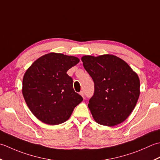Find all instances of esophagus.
<instances>
[{"instance_id":"34e87169","label":"esophagus","mask_w":160,"mask_h":160,"mask_svg":"<svg viewBox=\"0 0 160 160\" xmlns=\"http://www.w3.org/2000/svg\"><path fill=\"white\" fill-rule=\"evenodd\" d=\"M79 94H81V96H82L83 97H84V92H83V91H82V90H81V92H79Z\"/></svg>"}]
</instances>
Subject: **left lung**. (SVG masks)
Instances as JSON below:
<instances>
[{
  "instance_id": "left-lung-1",
  "label": "left lung",
  "mask_w": 160,
  "mask_h": 160,
  "mask_svg": "<svg viewBox=\"0 0 160 160\" xmlns=\"http://www.w3.org/2000/svg\"><path fill=\"white\" fill-rule=\"evenodd\" d=\"M81 61L94 83L88 108L95 122L113 126L125 121L139 99L138 74L122 58L111 54L83 56Z\"/></svg>"
}]
</instances>
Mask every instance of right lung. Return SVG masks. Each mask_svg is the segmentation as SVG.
<instances>
[{"instance_id":"add662e5","label":"right lung","mask_w":160,"mask_h":160,"mask_svg":"<svg viewBox=\"0 0 160 160\" xmlns=\"http://www.w3.org/2000/svg\"><path fill=\"white\" fill-rule=\"evenodd\" d=\"M79 62L77 57L52 52L38 58L25 72L22 95L32 114L42 122L57 125L66 122L83 101L67 74Z\"/></svg>"}]
</instances>
